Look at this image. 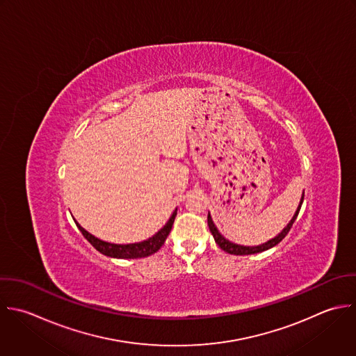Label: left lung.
Instances as JSON below:
<instances>
[{"label":"left lung","instance_id":"obj_1","mask_svg":"<svg viewBox=\"0 0 356 356\" xmlns=\"http://www.w3.org/2000/svg\"><path fill=\"white\" fill-rule=\"evenodd\" d=\"M302 202H304V193H302L300 205H298V208H297L294 216H293L291 220L289 222V225H287L276 237H273V238H270V240H268L266 243L259 244V245L250 247V245H240V244H236V243L229 241L226 237H223V236L220 234V232H219L218 227L215 226L211 213H208V226H209V230H211V233H212V236H213V238H215V243H216L225 252L232 254V255H251V254H258V252H264V251H266V250H269V248H273L275 245H277V244L289 234V232H290L293 223L296 222V219H297V216H298V213H300V209H301Z\"/></svg>","mask_w":356,"mask_h":356}]
</instances>
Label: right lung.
I'll list each match as a JSON object with an SVG mask.
<instances>
[{
	"label": "right lung",
	"mask_w": 356,
	"mask_h": 356,
	"mask_svg": "<svg viewBox=\"0 0 356 356\" xmlns=\"http://www.w3.org/2000/svg\"><path fill=\"white\" fill-rule=\"evenodd\" d=\"M176 215H177V208L173 211L172 216L165 223V226L161 230H158L152 237H149L144 241L131 243V244H113V243L99 240L95 236H92L91 233H88L86 229H83L76 220H74V223H76L77 229L81 232V234L84 236V238L102 255L111 257V258H118V259H136V258L149 257V255L155 254L163 245L166 237L169 236V233L172 230Z\"/></svg>",
	"instance_id": "1"
}]
</instances>
